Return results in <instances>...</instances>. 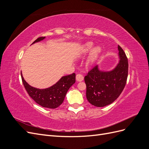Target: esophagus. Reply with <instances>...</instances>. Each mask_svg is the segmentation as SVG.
Instances as JSON below:
<instances>
[{"label": "esophagus", "instance_id": "obj_1", "mask_svg": "<svg viewBox=\"0 0 149 149\" xmlns=\"http://www.w3.org/2000/svg\"><path fill=\"white\" fill-rule=\"evenodd\" d=\"M83 79H84V77H83V76L82 74H76V81H82Z\"/></svg>", "mask_w": 149, "mask_h": 149}]
</instances>
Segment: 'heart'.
I'll use <instances>...</instances> for the list:
<instances>
[{
	"label": "heart",
	"instance_id": "b5f03b06",
	"mask_svg": "<svg viewBox=\"0 0 149 149\" xmlns=\"http://www.w3.org/2000/svg\"><path fill=\"white\" fill-rule=\"evenodd\" d=\"M93 46V44L91 42H89L84 44L83 47L81 48V55H83L87 54L90 50H91ZM101 49L100 47H96L95 48H94L92 49V51L91 53H90L88 60V62L89 65H92L96 61V59L99 56V54H100L101 52Z\"/></svg>",
	"mask_w": 149,
	"mask_h": 149
}]
</instances>
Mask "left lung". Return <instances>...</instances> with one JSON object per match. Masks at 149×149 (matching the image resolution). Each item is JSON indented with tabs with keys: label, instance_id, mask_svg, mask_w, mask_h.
<instances>
[{
	"label": "left lung",
	"instance_id": "8db88e82",
	"mask_svg": "<svg viewBox=\"0 0 149 149\" xmlns=\"http://www.w3.org/2000/svg\"><path fill=\"white\" fill-rule=\"evenodd\" d=\"M119 63L114 70L102 71L94 66L84 77L86 85V98L96 107L110 104L123 92L128 76V60L124 50L118 45Z\"/></svg>",
	"mask_w": 149,
	"mask_h": 149
}]
</instances>
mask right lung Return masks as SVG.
Returning a JSON list of instances; mask_svg holds the SVG:
<instances>
[{
	"label": "right lung",
	"instance_id": "right-lung-1",
	"mask_svg": "<svg viewBox=\"0 0 149 149\" xmlns=\"http://www.w3.org/2000/svg\"><path fill=\"white\" fill-rule=\"evenodd\" d=\"M45 37H39L32 44L43 40ZM22 83L31 99L43 107L55 109L60 106L70 88L76 81V74L73 73L70 75L63 76L58 81L52 86L46 89H38L30 86L26 83L22 76L21 72Z\"/></svg>",
	"mask_w": 149,
	"mask_h": 149
}]
</instances>
